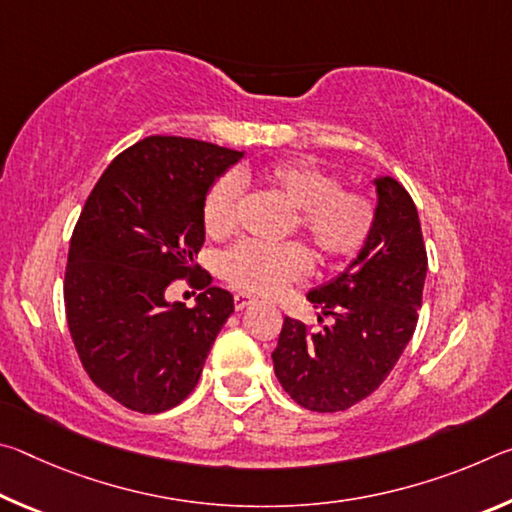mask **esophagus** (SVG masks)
Masks as SVG:
<instances>
[{
	"label": "esophagus",
	"mask_w": 512,
	"mask_h": 512,
	"mask_svg": "<svg viewBox=\"0 0 512 512\" xmlns=\"http://www.w3.org/2000/svg\"><path fill=\"white\" fill-rule=\"evenodd\" d=\"M255 298L248 296V293H237L235 296V309H246L248 305H253Z\"/></svg>",
	"instance_id": "1"
}]
</instances>
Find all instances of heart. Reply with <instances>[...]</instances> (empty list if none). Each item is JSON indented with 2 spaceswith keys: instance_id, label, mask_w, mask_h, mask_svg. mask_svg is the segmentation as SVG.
Wrapping results in <instances>:
<instances>
[{
  "instance_id": "obj_1",
  "label": "heart",
  "mask_w": 512,
  "mask_h": 512,
  "mask_svg": "<svg viewBox=\"0 0 512 512\" xmlns=\"http://www.w3.org/2000/svg\"><path fill=\"white\" fill-rule=\"evenodd\" d=\"M266 185L293 207L291 230L307 237L320 262H341L357 255L375 228V205L357 189L339 187V178L307 160H280L257 171L223 173L203 198V225L214 239L237 230L248 180ZM309 250L298 241L264 244L239 241L221 257V273L232 287L271 296L309 271Z\"/></svg>"
}]
</instances>
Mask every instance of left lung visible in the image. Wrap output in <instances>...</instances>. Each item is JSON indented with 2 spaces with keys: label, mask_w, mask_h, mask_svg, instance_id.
Wrapping results in <instances>:
<instances>
[{
  "label": "left lung",
  "mask_w": 512,
  "mask_h": 512,
  "mask_svg": "<svg viewBox=\"0 0 512 512\" xmlns=\"http://www.w3.org/2000/svg\"><path fill=\"white\" fill-rule=\"evenodd\" d=\"M375 187L377 219L366 246L336 280L307 293L334 323L309 332L284 318L273 352L282 388L309 411H345L366 400L391 375L418 325L427 277L418 210L391 176L377 178Z\"/></svg>",
  "instance_id": "8db88e82"
}]
</instances>
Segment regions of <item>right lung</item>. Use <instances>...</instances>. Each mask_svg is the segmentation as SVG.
I'll use <instances>...</instances> for the list:
<instances>
[{"label":"right lung","mask_w":512,"mask_h":512,"mask_svg":"<svg viewBox=\"0 0 512 512\" xmlns=\"http://www.w3.org/2000/svg\"><path fill=\"white\" fill-rule=\"evenodd\" d=\"M241 155L151 135L119 153L85 201L65 268L67 325L85 372L126 409L162 413L183 402L235 311L194 257L207 189ZM183 276L204 291L192 310L166 300Z\"/></svg>","instance_id":"obj_1"}]
</instances>
